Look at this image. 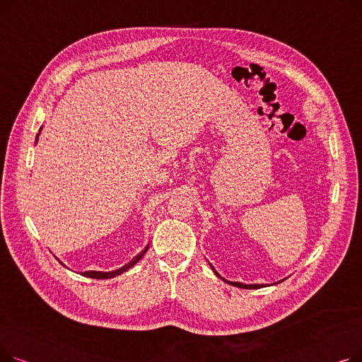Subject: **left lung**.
<instances>
[{"label": "left lung", "instance_id": "left-lung-1", "mask_svg": "<svg viewBox=\"0 0 362 362\" xmlns=\"http://www.w3.org/2000/svg\"><path fill=\"white\" fill-rule=\"evenodd\" d=\"M211 265V264H210ZM211 269L214 270V267L211 265ZM214 273L220 277V279H223L216 270H214ZM226 283H229V284H233V286H236V288H242V289H259V288H265V286H270V284H245V283H240V281H229V280H226V279H223ZM281 281V280H280ZM280 281H277V283H280ZM277 283H274V284H277Z\"/></svg>", "mask_w": 362, "mask_h": 362}]
</instances>
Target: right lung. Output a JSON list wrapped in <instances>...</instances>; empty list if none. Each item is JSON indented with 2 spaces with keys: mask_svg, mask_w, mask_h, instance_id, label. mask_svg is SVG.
<instances>
[{
  "mask_svg": "<svg viewBox=\"0 0 362 362\" xmlns=\"http://www.w3.org/2000/svg\"><path fill=\"white\" fill-rule=\"evenodd\" d=\"M40 135H41V129H40V133H37L36 135V141H35V144L37 142V138H40ZM148 248L149 246L146 245L145 248H144V251L142 252H139L135 258H133L129 264H126V265H123L122 269H119V270H114V272H83L82 273V276H85V277H90V279H112V277H116V276H119V274H122V273H124V272H127L130 267H133V265H135L144 255H145V252L148 251Z\"/></svg>",
  "mask_w": 362,
  "mask_h": 362,
  "instance_id": "add662e5",
  "label": "right lung"
}]
</instances>
